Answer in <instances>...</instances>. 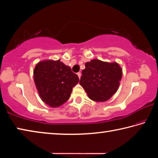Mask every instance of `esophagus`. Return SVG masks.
<instances>
[{
	"label": "esophagus",
	"instance_id": "esophagus-1",
	"mask_svg": "<svg viewBox=\"0 0 158 158\" xmlns=\"http://www.w3.org/2000/svg\"><path fill=\"white\" fill-rule=\"evenodd\" d=\"M77 75H78L79 78L80 79V78H81V73H77Z\"/></svg>",
	"mask_w": 158,
	"mask_h": 158
}]
</instances>
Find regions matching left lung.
Segmentation results:
<instances>
[{
	"label": "left lung",
	"instance_id": "left-lung-1",
	"mask_svg": "<svg viewBox=\"0 0 158 158\" xmlns=\"http://www.w3.org/2000/svg\"><path fill=\"white\" fill-rule=\"evenodd\" d=\"M123 71L116 62L93 59L85 63L79 84L95 102L109 100L118 89Z\"/></svg>",
	"mask_w": 158,
	"mask_h": 158
}]
</instances>
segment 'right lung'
<instances>
[{
    "mask_svg": "<svg viewBox=\"0 0 158 158\" xmlns=\"http://www.w3.org/2000/svg\"><path fill=\"white\" fill-rule=\"evenodd\" d=\"M33 78L41 100L53 108L68 101L73 88L79 81L70 67L60 60L40 61L33 70Z\"/></svg>",
    "mask_w": 158,
    "mask_h": 158,
    "instance_id": "obj_1",
    "label": "right lung"
}]
</instances>
